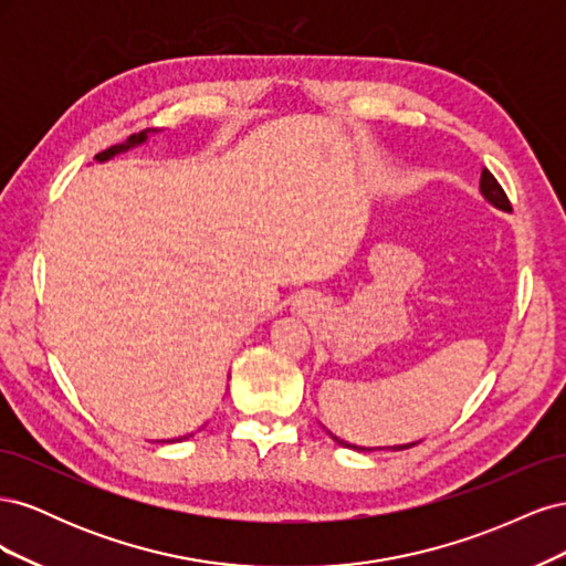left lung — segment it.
<instances>
[{"instance_id":"obj_1","label":"left lung","mask_w":566,"mask_h":566,"mask_svg":"<svg viewBox=\"0 0 566 566\" xmlns=\"http://www.w3.org/2000/svg\"><path fill=\"white\" fill-rule=\"evenodd\" d=\"M479 191H482V196L493 205V208H499V210H503V212H512V208H510V200H507L505 191L501 188V184L495 181V177L489 172V169H482V181H479ZM328 434H331V432H328ZM331 437L339 443V447L356 449V451H373V449L354 447V443L342 441V439H337L335 434H331ZM410 447H416V443H403V447H391V451H403V449H410Z\"/></svg>"}]
</instances>
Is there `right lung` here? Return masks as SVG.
Wrapping results in <instances>:
<instances>
[{
	"label": "right lung",
	"mask_w": 566,
	"mask_h": 566,
	"mask_svg": "<svg viewBox=\"0 0 566 566\" xmlns=\"http://www.w3.org/2000/svg\"><path fill=\"white\" fill-rule=\"evenodd\" d=\"M148 132H150V129H144V132H139V134H132L125 144H117V146H111V148H106V150H101L98 156H96V160H98V163H106V160L119 156V153H127V150L134 148V146H142V144L148 139ZM153 132H158V129H153ZM181 439H188V437H181ZM167 441H169V439H167ZM172 441H175V439H172ZM177 441H179V439H177Z\"/></svg>",
	"instance_id": "add662e5"
}]
</instances>
